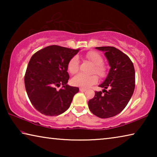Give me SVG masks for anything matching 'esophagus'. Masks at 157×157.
<instances>
[{
	"label": "esophagus",
	"mask_w": 157,
	"mask_h": 157,
	"mask_svg": "<svg viewBox=\"0 0 157 157\" xmlns=\"http://www.w3.org/2000/svg\"><path fill=\"white\" fill-rule=\"evenodd\" d=\"M86 89H84V88H79V91H80L81 92H84L86 91Z\"/></svg>",
	"instance_id": "esophagus-1"
}]
</instances>
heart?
Listing matches in <instances>:
<instances>
[{
  "label": "heart",
  "mask_w": 157,
  "mask_h": 157,
  "mask_svg": "<svg viewBox=\"0 0 157 157\" xmlns=\"http://www.w3.org/2000/svg\"><path fill=\"white\" fill-rule=\"evenodd\" d=\"M86 57L92 63L94 64V68L93 69V72H95L100 78H103L106 75V68L102 64V57L100 53L95 51H89L86 53ZM79 61L78 57H73L69 61L68 64V71L71 74H75L78 71ZM72 83L75 86H80L82 88H88L91 85L94 84L98 82V77L95 75H84V74L79 73L73 77Z\"/></svg>",
  "instance_id": "1"
}]
</instances>
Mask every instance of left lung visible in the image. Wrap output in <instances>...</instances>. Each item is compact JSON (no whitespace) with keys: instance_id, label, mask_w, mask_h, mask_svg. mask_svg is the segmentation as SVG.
<instances>
[{"instance_id":"obj_1","label":"left lung","mask_w":157,"mask_h":157,"mask_svg":"<svg viewBox=\"0 0 157 157\" xmlns=\"http://www.w3.org/2000/svg\"><path fill=\"white\" fill-rule=\"evenodd\" d=\"M95 48L105 52L110 69L107 78L99 85L105 94L95 91L94 98L89 101V108L100 118H111L120 113L131 99L135 88L134 67L129 57L116 48Z\"/></svg>"}]
</instances>
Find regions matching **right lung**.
<instances>
[{
    "mask_svg": "<svg viewBox=\"0 0 157 157\" xmlns=\"http://www.w3.org/2000/svg\"><path fill=\"white\" fill-rule=\"evenodd\" d=\"M79 50L53 45L32 56L25 75V86L32 105L42 114L58 116L70 107L79 88L67 84L68 64ZM61 85L63 88L57 90Z\"/></svg>",
    "mask_w": 157,
    "mask_h": 157,
    "instance_id": "1",
    "label": "right lung"
}]
</instances>
